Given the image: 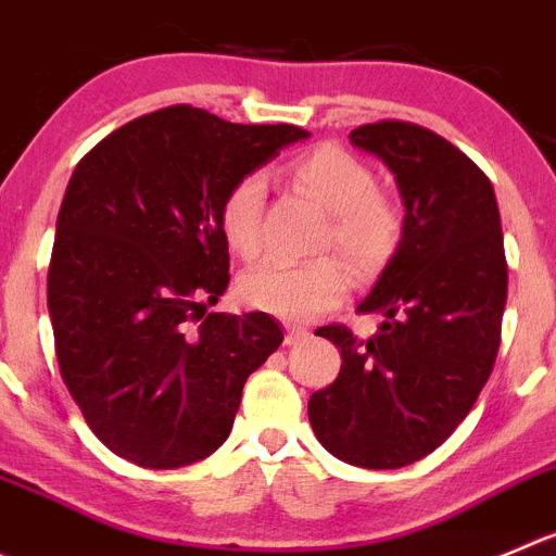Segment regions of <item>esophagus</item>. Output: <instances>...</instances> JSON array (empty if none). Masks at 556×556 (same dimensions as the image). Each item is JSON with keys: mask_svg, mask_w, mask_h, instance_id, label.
Wrapping results in <instances>:
<instances>
[{"mask_svg": "<svg viewBox=\"0 0 556 556\" xmlns=\"http://www.w3.org/2000/svg\"><path fill=\"white\" fill-rule=\"evenodd\" d=\"M308 336H311V332L305 330V327L287 325V336H283V343H287V346H298V343H303Z\"/></svg>", "mask_w": 556, "mask_h": 556, "instance_id": "obj_1", "label": "esophagus"}]
</instances>
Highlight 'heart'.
Returning <instances> with one entry per match:
<instances>
[{
	"label": "heart",
	"instance_id": "1",
	"mask_svg": "<svg viewBox=\"0 0 556 556\" xmlns=\"http://www.w3.org/2000/svg\"><path fill=\"white\" fill-rule=\"evenodd\" d=\"M289 179L330 213L325 245L361 275L377 273L401 240V215L388 195L379 193L377 174L352 152L321 144L289 163ZM267 182L262 174L237 179L220 204V231L237 256H256L262 248V210ZM242 303L283 319H314L349 292V273L338 258L294 264L264 258L240 275Z\"/></svg>",
	"mask_w": 556,
	"mask_h": 556
}]
</instances>
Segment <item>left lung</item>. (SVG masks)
Wrapping results in <instances>:
<instances>
[{
    "instance_id": "obj_1",
    "label": "left lung",
    "mask_w": 556,
    "mask_h": 556,
    "mask_svg": "<svg viewBox=\"0 0 556 556\" xmlns=\"http://www.w3.org/2000/svg\"><path fill=\"white\" fill-rule=\"evenodd\" d=\"M349 141L393 172L406 215L399 248L357 305L382 316L379 330H316L343 366L311 395L308 417L341 462L399 469L456 431L494 368L507 300L502 224L489 177L433 130L384 119Z\"/></svg>"
}]
</instances>
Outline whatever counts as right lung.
I'll return each instance as SVG.
<instances>
[{
	"label": "right lung",
	"mask_w": 556,
	"mask_h": 556,
	"mask_svg": "<svg viewBox=\"0 0 556 556\" xmlns=\"http://www.w3.org/2000/svg\"><path fill=\"white\" fill-rule=\"evenodd\" d=\"M308 136L168 105L76 166L56 218L49 316L62 379L111 453L177 469L226 442L245 379L283 330L264 311L207 314L229 287L220 204Z\"/></svg>",
	"instance_id": "1"
}]
</instances>
